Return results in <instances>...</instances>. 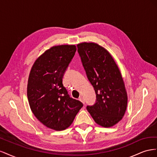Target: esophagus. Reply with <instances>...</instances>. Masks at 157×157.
<instances>
[{
	"label": "esophagus",
	"instance_id": "34e87169",
	"mask_svg": "<svg viewBox=\"0 0 157 157\" xmlns=\"http://www.w3.org/2000/svg\"><path fill=\"white\" fill-rule=\"evenodd\" d=\"M79 101H80L83 104H84V99L82 97H80L79 98Z\"/></svg>",
	"mask_w": 157,
	"mask_h": 157
}]
</instances>
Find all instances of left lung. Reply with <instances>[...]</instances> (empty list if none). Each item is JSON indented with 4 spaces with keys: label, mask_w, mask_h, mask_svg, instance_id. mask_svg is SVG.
<instances>
[{
    "label": "left lung",
    "mask_w": 157,
    "mask_h": 157,
    "mask_svg": "<svg viewBox=\"0 0 157 157\" xmlns=\"http://www.w3.org/2000/svg\"><path fill=\"white\" fill-rule=\"evenodd\" d=\"M87 77L96 94V101L86 109L99 126H113L124 117L128 96L119 68L111 54L94 42L77 44Z\"/></svg>",
    "instance_id": "1"
}]
</instances>
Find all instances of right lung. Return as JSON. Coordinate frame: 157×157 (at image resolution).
I'll return each mask as SVG.
<instances>
[{"label": "right lung", "instance_id": "right-lung-1", "mask_svg": "<svg viewBox=\"0 0 157 157\" xmlns=\"http://www.w3.org/2000/svg\"><path fill=\"white\" fill-rule=\"evenodd\" d=\"M76 50L75 45L51 47L36 59L28 78L27 94L33 113L56 131L68 128L83 106L70 98L63 84L64 73Z\"/></svg>", "mask_w": 157, "mask_h": 157}]
</instances>
